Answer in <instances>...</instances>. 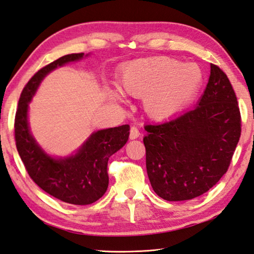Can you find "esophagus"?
<instances>
[{
    "instance_id": "obj_1",
    "label": "esophagus",
    "mask_w": 254,
    "mask_h": 254,
    "mask_svg": "<svg viewBox=\"0 0 254 254\" xmlns=\"http://www.w3.org/2000/svg\"><path fill=\"white\" fill-rule=\"evenodd\" d=\"M139 136V131L136 127H131L130 128V138L131 139H135Z\"/></svg>"
}]
</instances>
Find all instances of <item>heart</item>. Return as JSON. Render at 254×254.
Returning <instances> with one entry per match:
<instances>
[{"label": "heart", "mask_w": 254, "mask_h": 254, "mask_svg": "<svg viewBox=\"0 0 254 254\" xmlns=\"http://www.w3.org/2000/svg\"><path fill=\"white\" fill-rule=\"evenodd\" d=\"M203 82V73L194 63H185L169 57L139 59L124 65L119 83L121 89L144 98V107L156 120L178 115L196 95ZM116 99H122L118 91Z\"/></svg>", "instance_id": "obj_1"}]
</instances>
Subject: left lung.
Returning a JSON list of instances; mask_svg holds the SVG:
<instances>
[{
	"mask_svg": "<svg viewBox=\"0 0 254 254\" xmlns=\"http://www.w3.org/2000/svg\"><path fill=\"white\" fill-rule=\"evenodd\" d=\"M144 127L146 169L156 194L166 201L202 195L227 172L241 135L238 101L227 75L210 63L196 108Z\"/></svg>",
	"mask_w": 254,
	"mask_h": 254,
	"instance_id": "1",
	"label": "left lung"
}]
</instances>
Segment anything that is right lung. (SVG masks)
I'll use <instances>...</instances> for the list:
<instances>
[{
	"mask_svg": "<svg viewBox=\"0 0 254 254\" xmlns=\"http://www.w3.org/2000/svg\"><path fill=\"white\" fill-rule=\"evenodd\" d=\"M84 53L61 57L40 68L21 91L15 115V142L29 177L50 195L68 204L87 205L99 199L109 185L108 160L127 142L130 126L106 128L91 134L77 154L55 159L42 150L29 132L28 102L48 73L67 62L77 61Z\"/></svg>",
	"mask_w": 254,
	"mask_h": 254,
	"instance_id": "obj_1",
	"label": "right lung"
}]
</instances>
